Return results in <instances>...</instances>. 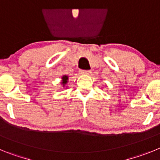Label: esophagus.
Instances as JSON below:
<instances>
[{
	"mask_svg": "<svg viewBox=\"0 0 160 160\" xmlns=\"http://www.w3.org/2000/svg\"><path fill=\"white\" fill-rule=\"evenodd\" d=\"M80 73L83 75H90L91 71L90 70H81V71H80Z\"/></svg>",
	"mask_w": 160,
	"mask_h": 160,
	"instance_id": "esophagus-1",
	"label": "esophagus"
}]
</instances>
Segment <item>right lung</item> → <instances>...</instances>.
<instances>
[{
  "mask_svg": "<svg viewBox=\"0 0 160 160\" xmlns=\"http://www.w3.org/2000/svg\"><path fill=\"white\" fill-rule=\"evenodd\" d=\"M68 80V76H66V75L63 76V77H62V82H61V83L63 84V87H64V86H65V84H67Z\"/></svg>",
  "mask_w": 160,
  "mask_h": 160,
  "instance_id": "obj_1",
  "label": "right lung"
}]
</instances>
